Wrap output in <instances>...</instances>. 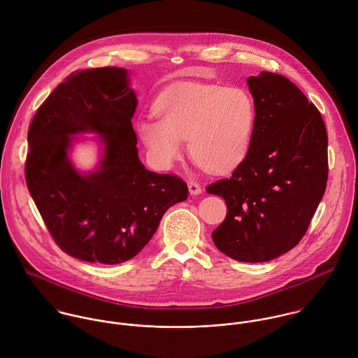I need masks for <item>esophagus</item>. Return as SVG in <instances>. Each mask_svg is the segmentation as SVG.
<instances>
[{
	"label": "esophagus",
	"mask_w": 358,
	"mask_h": 358,
	"mask_svg": "<svg viewBox=\"0 0 358 358\" xmlns=\"http://www.w3.org/2000/svg\"><path fill=\"white\" fill-rule=\"evenodd\" d=\"M188 191L191 195H199L202 192V188L198 182L195 181H188Z\"/></svg>",
	"instance_id": "34e87169"
}]
</instances>
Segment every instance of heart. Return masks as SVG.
<instances>
[{
  "label": "heart",
  "mask_w": 358,
  "mask_h": 358,
  "mask_svg": "<svg viewBox=\"0 0 358 358\" xmlns=\"http://www.w3.org/2000/svg\"><path fill=\"white\" fill-rule=\"evenodd\" d=\"M153 110L159 120H139L135 129L160 169L181 159L187 138L191 156L213 174L231 171L250 150L257 108L244 87L180 82L159 94Z\"/></svg>",
  "instance_id": "obj_1"
}]
</instances>
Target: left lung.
<instances>
[{
    "label": "left lung",
    "instance_id": "8db88e82",
    "mask_svg": "<svg viewBox=\"0 0 358 358\" xmlns=\"http://www.w3.org/2000/svg\"><path fill=\"white\" fill-rule=\"evenodd\" d=\"M247 83L257 108L250 150L206 192L227 205L212 233L217 250L240 262H266L308 230L327 189L328 134L318 108L286 76L262 71Z\"/></svg>",
    "mask_w": 358,
    "mask_h": 358
}]
</instances>
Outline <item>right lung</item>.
<instances>
[{
    "mask_svg": "<svg viewBox=\"0 0 358 358\" xmlns=\"http://www.w3.org/2000/svg\"><path fill=\"white\" fill-rule=\"evenodd\" d=\"M138 104L125 68L71 73L38 107L27 132L29 192L57 245L90 264L115 265L138 255L166 210L187 199V184L149 171L132 128ZM79 133H96L101 160L79 172L69 152Z\"/></svg>",
    "mask_w": 358,
    "mask_h": 358,
    "instance_id": "obj_1",
    "label": "right lung"
}]
</instances>
